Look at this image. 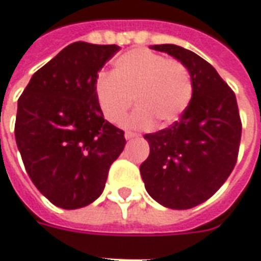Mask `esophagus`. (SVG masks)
<instances>
[{"label":"esophagus","instance_id":"esophagus-1","mask_svg":"<svg viewBox=\"0 0 261 261\" xmlns=\"http://www.w3.org/2000/svg\"><path fill=\"white\" fill-rule=\"evenodd\" d=\"M136 136H138L136 134H132V132H126V134H125V139L130 140V139H134V138H136Z\"/></svg>","mask_w":261,"mask_h":261}]
</instances>
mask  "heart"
<instances>
[{
	"label": "heart",
	"instance_id": "1",
	"mask_svg": "<svg viewBox=\"0 0 261 261\" xmlns=\"http://www.w3.org/2000/svg\"><path fill=\"white\" fill-rule=\"evenodd\" d=\"M138 110L123 122L126 127H159L180 118L193 98L188 68L174 59H166L147 49H135L116 59L111 75L95 83V99L102 115L118 123L132 107Z\"/></svg>",
	"mask_w": 261,
	"mask_h": 261
}]
</instances>
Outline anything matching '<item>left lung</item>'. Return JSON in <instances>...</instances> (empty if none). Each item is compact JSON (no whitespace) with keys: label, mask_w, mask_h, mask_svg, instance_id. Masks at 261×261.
<instances>
[{"label":"left lung","mask_w":261,"mask_h":261,"mask_svg":"<svg viewBox=\"0 0 261 261\" xmlns=\"http://www.w3.org/2000/svg\"><path fill=\"white\" fill-rule=\"evenodd\" d=\"M182 63L193 80V98L171 126L146 134L150 153L140 174L151 198L171 210H190L211 198L233 170L242 122L234 92L215 68L177 45H154Z\"/></svg>","instance_id":"left-lung-1"}]
</instances>
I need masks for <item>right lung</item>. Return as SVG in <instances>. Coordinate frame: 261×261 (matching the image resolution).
<instances>
[{"label":"right lung","mask_w":261,"mask_h":261,"mask_svg":"<svg viewBox=\"0 0 261 261\" xmlns=\"http://www.w3.org/2000/svg\"><path fill=\"white\" fill-rule=\"evenodd\" d=\"M118 50L74 42L39 68L18 99L22 162L39 191L63 210L87 206L102 194L126 143L95 99L98 71Z\"/></svg>","instance_id":"1"}]
</instances>
